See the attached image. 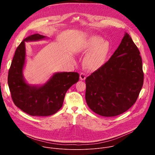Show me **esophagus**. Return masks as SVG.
Here are the masks:
<instances>
[{
	"label": "esophagus",
	"instance_id": "1",
	"mask_svg": "<svg viewBox=\"0 0 155 155\" xmlns=\"http://www.w3.org/2000/svg\"><path fill=\"white\" fill-rule=\"evenodd\" d=\"M80 78L81 80H84L86 79V75L83 73H81L80 74Z\"/></svg>",
	"mask_w": 155,
	"mask_h": 155
}]
</instances>
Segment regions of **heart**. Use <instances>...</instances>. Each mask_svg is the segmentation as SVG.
I'll return each mask as SVG.
<instances>
[{
  "mask_svg": "<svg viewBox=\"0 0 155 155\" xmlns=\"http://www.w3.org/2000/svg\"><path fill=\"white\" fill-rule=\"evenodd\" d=\"M111 45L108 41L99 36H93L86 40L79 47L78 51L88 53L84 58L86 68L92 72L101 69L105 64L110 53Z\"/></svg>",
  "mask_w": 155,
  "mask_h": 155,
  "instance_id": "obj_1",
  "label": "heart"
}]
</instances>
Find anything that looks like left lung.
<instances>
[{
	"instance_id": "1",
	"label": "left lung",
	"mask_w": 155,
	"mask_h": 155,
	"mask_svg": "<svg viewBox=\"0 0 155 155\" xmlns=\"http://www.w3.org/2000/svg\"><path fill=\"white\" fill-rule=\"evenodd\" d=\"M85 82L86 103L99 115L117 116L134 105L143 86V73L139 50L127 33L108 61Z\"/></svg>"
}]
</instances>
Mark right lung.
Instances as JSON below:
<instances>
[{
    "instance_id": "1",
    "label": "right lung",
    "mask_w": 155,
    "mask_h": 155,
    "mask_svg": "<svg viewBox=\"0 0 155 155\" xmlns=\"http://www.w3.org/2000/svg\"><path fill=\"white\" fill-rule=\"evenodd\" d=\"M48 38L39 34L25 38L16 50L8 71V84L15 105L31 116L46 117L56 113L62 107L66 92L79 80L77 72L54 73L43 84H31L25 80L26 42Z\"/></svg>"
}]
</instances>
